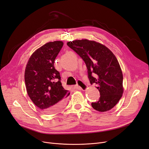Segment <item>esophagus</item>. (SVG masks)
<instances>
[{"label":"esophagus","instance_id":"34e87169","mask_svg":"<svg viewBox=\"0 0 149 149\" xmlns=\"http://www.w3.org/2000/svg\"><path fill=\"white\" fill-rule=\"evenodd\" d=\"M87 88V85L83 81L81 80H78L77 81V84H76V89H81V90H85Z\"/></svg>","mask_w":149,"mask_h":149}]
</instances>
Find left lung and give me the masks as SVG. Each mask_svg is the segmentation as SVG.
I'll use <instances>...</instances> for the list:
<instances>
[{
	"mask_svg": "<svg viewBox=\"0 0 149 149\" xmlns=\"http://www.w3.org/2000/svg\"><path fill=\"white\" fill-rule=\"evenodd\" d=\"M67 45L84 61L90 83L96 84L100 93L92 107L100 112L111 109L123 93V73L113 53L103 45L86 39L69 42Z\"/></svg>",
	"mask_w": 149,
	"mask_h": 149,
	"instance_id": "obj_1",
	"label": "left lung"
}]
</instances>
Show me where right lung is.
I'll list each match as a JSON object with an SVG mask.
<instances>
[{"instance_id":"obj_1","label":"right lung","mask_w":149,"mask_h":149,"mask_svg":"<svg viewBox=\"0 0 149 149\" xmlns=\"http://www.w3.org/2000/svg\"><path fill=\"white\" fill-rule=\"evenodd\" d=\"M63 45L61 41L48 42L36 50L26 66L25 83L31 100L47 114L60 111L70 95L63 87L55 60Z\"/></svg>"}]
</instances>
